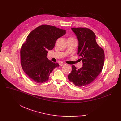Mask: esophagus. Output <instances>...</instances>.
<instances>
[{
    "instance_id": "34e87169",
    "label": "esophagus",
    "mask_w": 121,
    "mask_h": 121,
    "mask_svg": "<svg viewBox=\"0 0 121 121\" xmlns=\"http://www.w3.org/2000/svg\"><path fill=\"white\" fill-rule=\"evenodd\" d=\"M65 64H64V63H60V64H59V65H60V67H62V66H64Z\"/></svg>"
}]
</instances>
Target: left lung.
<instances>
[{
    "instance_id": "left-lung-1",
    "label": "left lung",
    "mask_w": 121,
    "mask_h": 121,
    "mask_svg": "<svg viewBox=\"0 0 121 121\" xmlns=\"http://www.w3.org/2000/svg\"><path fill=\"white\" fill-rule=\"evenodd\" d=\"M78 42V54L80 56L83 66L77 69L72 66L68 75L69 80L76 86L87 85L96 78L102 71L104 62V53L96 41V35L87 28H72Z\"/></svg>"
}]
</instances>
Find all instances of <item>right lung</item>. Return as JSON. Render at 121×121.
Instances as JSON below:
<instances>
[{"instance_id":"obj_1","label":"right lung","mask_w":121,"mask_h":121,"mask_svg":"<svg viewBox=\"0 0 121 121\" xmlns=\"http://www.w3.org/2000/svg\"><path fill=\"white\" fill-rule=\"evenodd\" d=\"M66 30L48 25H42L29 34L21 49V65L30 78L38 83L47 81L50 73L59 67L47 58L56 40L65 35Z\"/></svg>"}]
</instances>
